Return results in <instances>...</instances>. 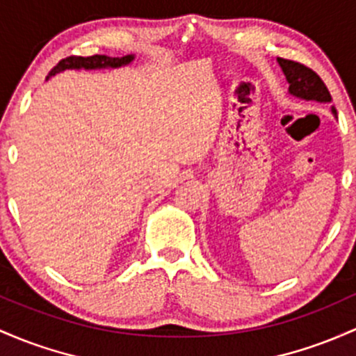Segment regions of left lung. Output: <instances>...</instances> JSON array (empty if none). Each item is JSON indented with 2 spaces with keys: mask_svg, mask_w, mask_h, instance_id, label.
<instances>
[{
  "mask_svg": "<svg viewBox=\"0 0 356 356\" xmlns=\"http://www.w3.org/2000/svg\"><path fill=\"white\" fill-rule=\"evenodd\" d=\"M277 62L282 67L284 76L289 83V92L292 96L307 101H318V103H330V91L314 70L306 67L304 64H299V62L287 60V58L279 57ZM331 111L337 116V109L331 108Z\"/></svg>",
  "mask_w": 356,
  "mask_h": 356,
  "instance_id": "8db88e82",
  "label": "left lung"
}]
</instances>
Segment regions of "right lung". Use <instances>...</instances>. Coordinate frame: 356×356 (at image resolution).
<instances>
[{"instance_id": "add662e5", "label": "right lung", "mask_w": 356, "mask_h": 356, "mask_svg": "<svg viewBox=\"0 0 356 356\" xmlns=\"http://www.w3.org/2000/svg\"><path fill=\"white\" fill-rule=\"evenodd\" d=\"M135 56H124V57H108V56H91V57H77V56H70L62 58L60 62L49 72L47 79L56 74L62 72L65 69H116L121 67V65H127L134 60Z\"/></svg>"}]
</instances>
